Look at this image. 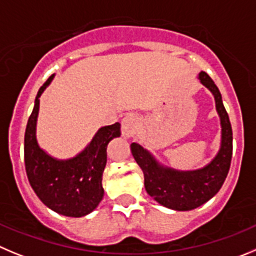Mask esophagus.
<instances>
[{
  "instance_id": "1",
  "label": "esophagus",
  "mask_w": 256,
  "mask_h": 256,
  "mask_svg": "<svg viewBox=\"0 0 256 256\" xmlns=\"http://www.w3.org/2000/svg\"><path fill=\"white\" fill-rule=\"evenodd\" d=\"M140 126V117L138 114H126L121 121V132L125 138H132Z\"/></svg>"
}]
</instances>
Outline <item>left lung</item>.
<instances>
[{
  "mask_svg": "<svg viewBox=\"0 0 256 256\" xmlns=\"http://www.w3.org/2000/svg\"><path fill=\"white\" fill-rule=\"evenodd\" d=\"M198 80L214 94L221 121V146L206 166L196 170H176L162 166L140 144L132 142L130 146L134 159L144 173L146 192L158 204L176 211L194 210L211 200L225 182L232 158V128L221 93L206 72H200Z\"/></svg>",
  "mask_w": 256,
  "mask_h": 256,
  "instance_id": "left-lung-1",
  "label": "left lung"
}]
</instances>
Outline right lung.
<instances>
[{"label":"right lung","mask_w":256,"mask_h":256,"mask_svg":"<svg viewBox=\"0 0 256 256\" xmlns=\"http://www.w3.org/2000/svg\"><path fill=\"white\" fill-rule=\"evenodd\" d=\"M54 76L40 87L25 131V169L31 188L42 204L68 217L90 214L104 198L102 174L107 162V145L121 135L118 122L100 128L84 150L66 160L50 156L36 140L40 96Z\"/></svg>","instance_id":"1"}]
</instances>
